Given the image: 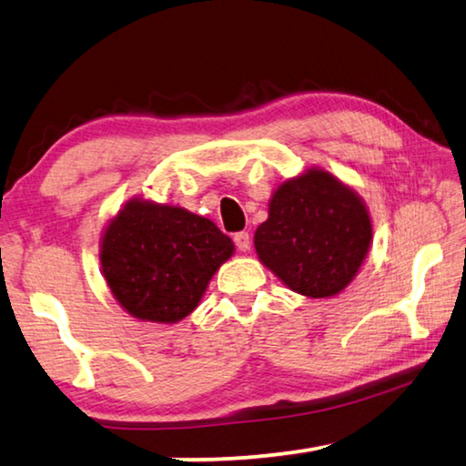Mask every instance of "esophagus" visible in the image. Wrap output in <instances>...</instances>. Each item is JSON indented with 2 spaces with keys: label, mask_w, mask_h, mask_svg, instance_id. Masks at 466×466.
<instances>
[{
  "label": "esophagus",
  "mask_w": 466,
  "mask_h": 466,
  "mask_svg": "<svg viewBox=\"0 0 466 466\" xmlns=\"http://www.w3.org/2000/svg\"><path fill=\"white\" fill-rule=\"evenodd\" d=\"M234 244H236V248H238L240 252H247L250 248V236H248V232L234 234Z\"/></svg>",
  "instance_id": "esophagus-1"
}]
</instances>
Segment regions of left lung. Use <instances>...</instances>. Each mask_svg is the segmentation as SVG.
<instances>
[{
    "label": "left lung",
    "mask_w": 466,
    "mask_h": 466,
    "mask_svg": "<svg viewBox=\"0 0 466 466\" xmlns=\"http://www.w3.org/2000/svg\"><path fill=\"white\" fill-rule=\"evenodd\" d=\"M372 244L361 197L319 167L273 191L269 218L257 228L255 250L291 291L330 298L356 278Z\"/></svg>",
    "instance_id": "obj_1"
}]
</instances>
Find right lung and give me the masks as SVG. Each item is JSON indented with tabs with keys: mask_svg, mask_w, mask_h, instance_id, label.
<instances>
[{
	"mask_svg": "<svg viewBox=\"0 0 466 466\" xmlns=\"http://www.w3.org/2000/svg\"><path fill=\"white\" fill-rule=\"evenodd\" d=\"M234 255L230 236L180 205L133 197L102 232L100 267L116 302L146 322L188 317Z\"/></svg>",
	"mask_w": 466,
	"mask_h": 466,
	"instance_id": "add662e5",
	"label": "right lung"
}]
</instances>
